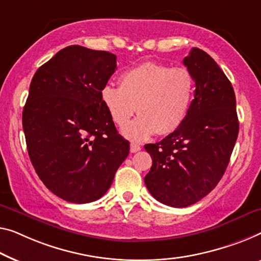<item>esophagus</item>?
Masks as SVG:
<instances>
[{
	"mask_svg": "<svg viewBox=\"0 0 261 261\" xmlns=\"http://www.w3.org/2000/svg\"><path fill=\"white\" fill-rule=\"evenodd\" d=\"M141 145H138V144H136V143H131L130 144V151L132 153H136V152H138V151H141Z\"/></svg>",
	"mask_w": 261,
	"mask_h": 261,
	"instance_id": "34e87169",
	"label": "esophagus"
}]
</instances>
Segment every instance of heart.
I'll return each instance as SVG.
<instances>
[{"mask_svg": "<svg viewBox=\"0 0 261 261\" xmlns=\"http://www.w3.org/2000/svg\"><path fill=\"white\" fill-rule=\"evenodd\" d=\"M119 88L108 84L100 90V100L116 125L122 127L135 112L139 117L123 129L131 141H144L159 132L169 135L182 125L191 110L193 75L185 68H170L145 62L124 71Z\"/></svg>", "mask_w": 261, "mask_h": 261, "instance_id": "heart-1", "label": "heart"}]
</instances>
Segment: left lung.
Segmentation results:
<instances>
[{
  "label": "left lung",
  "mask_w": 261,
  "mask_h": 261,
  "mask_svg": "<svg viewBox=\"0 0 261 261\" xmlns=\"http://www.w3.org/2000/svg\"><path fill=\"white\" fill-rule=\"evenodd\" d=\"M182 63L196 82L188 118L161 142L144 146L152 158L146 188L172 207L197 203L216 188L239 132L234 90L215 60L192 48Z\"/></svg>",
  "instance_id": "left-lung-1"
}]
</instances>
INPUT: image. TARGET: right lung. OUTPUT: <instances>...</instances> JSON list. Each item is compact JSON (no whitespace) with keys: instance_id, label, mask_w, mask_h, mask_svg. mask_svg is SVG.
<instances>
[{"instance_id":"1","label":"right lung","mask_w":261,"mask_h":261,"mask_svg":"<svg viewBox=\"0 0 261 261\" xmlns=\"http://www.w3.org/2000/svg\"><path fill=\"white\" fill-rule=\"evenodd\" d=\"M117 69L116 55L69 45L37 69L22 114L27 149L43 184L62 199L104 196L130 144L100 100Z\"/></svg>"}]
</instances>
